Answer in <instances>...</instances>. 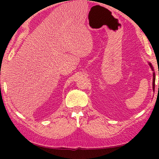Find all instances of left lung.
<instances>
[{
	"instance_id": "8db88e82",
	"label": "left lung",
	"mask_w": 159,
	"mask_h": 159,
	"mask_svg": "<svg viewBox=\"0 0 159 159\" xmlns=\"http://www.w3.org/2000/svg\"><path fill=\"white\" fill-rule=\"evenodd\" d=\"M149 65H150L151 67H152V69L153 71H154V69H153V67L152 66V64L149 63ZM158 75H159V71H158ZM153 78H154V79H153V88H154H154H155V74L154 73V74H153ZM158 88H159V85H158Z\"/></svg>"
}]
</instances>
